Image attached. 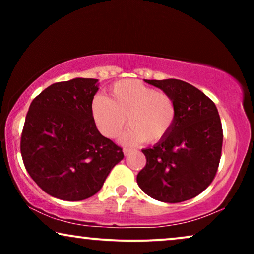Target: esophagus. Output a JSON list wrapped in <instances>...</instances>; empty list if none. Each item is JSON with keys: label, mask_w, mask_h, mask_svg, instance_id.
Listing matches in <instances>:
<instances>
[{"label": "esophagus", "mask_w": 254, "mask_h": 254, "mask_svg": "<svg viewBox=\"0 0 254 254\" xmlns=\"http://www.w3.org/2000/svg\"><path fill=\"white\" fill-rule=\"evenodd\" d=\"M123 151H124L125 156H127L128 154H129V151H130V150H129V149H127V148H124V150H123Z\"/></svg>", "instance_id": "1"}]
</instances>
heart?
<instances>
[{"label":"heart","mask_w":254,"mask_h":254,"mask_svg":"<svg viewBox=\"0 0 254 254\" xmlns=\"http://www.w3.org/2000/svg\"><path fill=\"white\" fill-rule=\"evenodd\" d=\"M91 114L104 136L114 138L127 124L125 144L142 141L156 143L168 136L176 120V104L168 93L158 91L140 81L117 82L109 98L97 96L91 103Z\"/></svg>","instance_id":"1"}]
</instances>
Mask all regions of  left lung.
I'll list each match as a JSON object with an SVG mask.
<instances>
[{"mask_svg": "<svg viewBox=\"0 0 254 254\" xmlns=\"http://www.w3.org/2000/svg\"><path fill=\"white\" fill-rule=\"evenodd\" d=\"M172 97L176 120L168 136L143 149L147 164L137 175L140 189L152 199L177 203L203 192L220 164L223 130L213 100L180 79H145Z\"/></svg>", "mask_w": 254, "mask_h": 254, "instance_id": "8db88e82", "label": "left lung"}]
</instances>
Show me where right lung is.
I'll use <instances>...</instances> for the list:
<instances>
[{
	"mask_svg": "<svg viewBox=\"0 0 254 254\" xmlns=\"http://www.w3.org/2000/svg\"><path fill=\"white\" fill-rule=\"evenodd\" d=\"M98 79L54 83L31 103L20 137L26 171L44 192L65 201L95 195L123 148L103 136L91 114Z\"/></svg>",
	"mask_w": 254,
	"mask_h": 254,
	"instance_id": "add662e5",
	"label": "right lung"
}]
</instances>
